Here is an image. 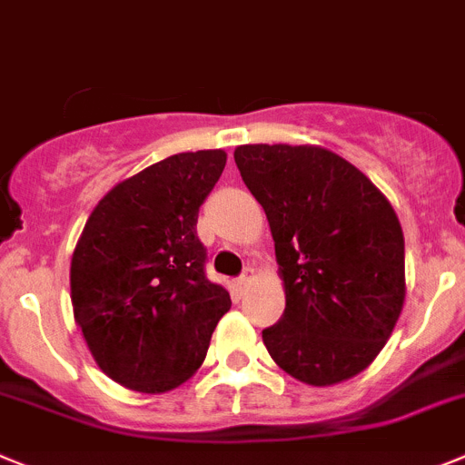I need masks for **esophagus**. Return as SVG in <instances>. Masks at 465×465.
<instances>
[{"mask_svg":"<svg viewBox=\"0 0 465 465\" xmlns=\"http://www.w3.org/2000/svg\"><path fill=\"white\" fill-rule=\"evenodd\" d=\"M254 278V269H250V266H248V269H245V271H242V275H241V278H238L236 280V284H238V290H245V287H248V282H250V280H252Z\"/></svg>","mask_w":465,"mask_h":465,"instance_id":"34e87169","label":"esophagus"}]
</instances>
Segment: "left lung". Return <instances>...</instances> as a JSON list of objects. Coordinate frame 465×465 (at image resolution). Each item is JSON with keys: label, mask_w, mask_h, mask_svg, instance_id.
Masks as SVG:
<instances>
[{"label": "left lung", "mask_w": 465, "mask_h": 465, "mask_svg": "<svg viewBox=\"0 0 465 465\" xmlns=\"http://www.w3.org/2000/svg\"><path fill=\"white\" fill-rule=\"evenodd\" d=\"M262 203L284 284L263 345L284 373L331 387L373 363L405 301L403 229L366 175L320 145L233 150Z\"/></svg>", "instance_id": "1"}]
</instances>
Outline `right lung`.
Returning a JSON list of instances; mask_svg holds the SVG:
<instances>
[{
    "label": "right lung",
    "instance_id": "1",
    "mask_svg": "<svg viewBox=\"0 0 465 465\" xmlns=\"http://www.w3.org/2000/svg\"><path fill=\"white\" fill-rule=\"evenodd\" d=\"M224 150L178 153L118 183L71 257V305L104 373L141 394L181 387L203 363L229 292L206 278L196 217Z\"/></svg>",
    "mask_w": 465,
    "mask_h": 465
}]
</instances>
